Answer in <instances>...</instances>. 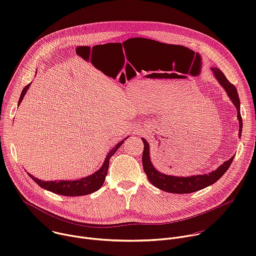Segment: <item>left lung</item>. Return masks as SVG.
Returning <instances> with one entry per match:
<instances>
[{"label": "left lung", "instance_id": "obj_1", "mask_svg": "<svg viewBox=\"0 0 256 256\" xmlns=\"http://www.w3.org/2000/svg\"><path fill=\"white\" fill-rule=\"evenodd\" d=\"M212 70L214 72L216 79L225 89L229 98L231 99L232 103L235 105L237 109V118L239 120V128H240L239 136H241L243 124H242V118L240 114V100H239L237 89L233 84H231L228 81V79L223 74V72H221L218 68H212ZM142 142H144V152L142 156V167H144V173L147 174L149 181L154 186L158 188L161 190L171 192V194H192L200 190H202L208 186L214 184V182L220 179L225 174V172L229 169L235 157V156L231 157L229 160L225 161L220 167H218L214 171L208 174L194 175V176H188V177L172 176V175L163 174L155 169L150 159L149 142L144 138H142Z\"/></svg>", "mask_w": 256, "mask_h": 256}]
</instances>
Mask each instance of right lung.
<instances>
[{
  "label": "right lung",
  "mask_w": 256,
  "mask_h": 256,
  "mask_svg": "<svg viewBox=\"0 0 256 256\" xmlns=\"http://www.w3.org/2000/svg\"><path fill=\"white\" fill-rule=\"evenodd\" d=\"M30 84L31 83H29L27 86H25L24 89L22 90V93L20 95V99H19L18 105L23 100V97L25 96V94H26ZM126 138L120 140L118 144H116V147L112 150H110V151L108 152L102 167L98 171H96L95 173H93L90 176L81 178L79 180H72V181H70V180L44 181V180H40L38 178H35L33 175H31L29 173H28V175L40 188H44L46 190H50V192H52L54 194H60V196H86V194H92V192L100 190V188L103 186L105 177L107 175V171H108L109 159H110V157L118 151V149L120 147L122 144H124Z\"/></svg>",
  "instance_id": "right-lung-1"
}]
</instances>
